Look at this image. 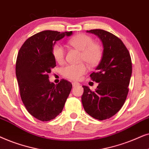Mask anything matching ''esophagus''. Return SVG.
<instances>
[{
	"label": "esophagus",
	"mask_w": 149,
	"mask_h": 149,
	"mask_svg": "<svg viewBox=\"0 0 149 149\" xmlns=\"http://www.w3.org/2000/svg\"><path fill=\"white\" fill-rule=\"evenodd\" d=\"M80 84H79L78 82H72V86H77V85H79Z\"/></svg>",
	"instance_id": "34e87169"
}]
</instances>
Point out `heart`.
Segmentation results:
<instances>
[{
  "instance_id": "obj_1",
  "label": "heart",
  "mask_w": 149,
  "mask_h": 149,
  "mask_svg": "<svg viewBox=\"0 0 149 149\" xmlns=\"http://www.w3.org/2000/svg\"><path fill=\"white\" fill-rule=\"evenodd\" d=\"M68 43L73 47L82 52L81 61L86 62L90 66L97 65L102 58V47L98 43H94L93 39L89 35H78L71 38ZM52 54L57 63H63L65 55L64 47L59 43H55L52 47ZM86 71V65L83 63L78 65H68L63 68L62 74L65 78L70 80H78L82 78Z\"/></svg>"
}]
</instances>
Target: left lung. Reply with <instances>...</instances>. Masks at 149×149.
Returning <instances> with one entry per match:
<instances>
[{
    "instance_id": "obj_1",
    "label": "left lung",
    "mask_w": 149,
    "mask_h": 149,
    "mask_svg": "<svg viewBox=\"0 0 149 149\" xmlns=\"http://www.w3.org/2000/svg\"><path fill=\"white\" fill-rule=\"evenodd\" d=\"M87 33L101 39L104 53L96 71L90 75L91 80L99 85L95 91L82 86V102L87 114L103 120L116 114L125 102L132 73V59L123 41L112 33L102 29Z\"/></svg>"
}]
</instances>
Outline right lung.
Wrapping results in <instances>:
<instances>
[{
    "instance_id": "add662e5",
    "label": "right lung",
    "mask_w": 149,
    "mask_h": 149,
    "mask_svg": "<svg viewBox=\"0 0 149 149\" xmlns=\"http://www.w3.org/2000/svg\"><path fill=\"white\" fill-rule=\"evenodd\" d=\"M72 31H44L27 39L19 49L15 74L19 93L25 108L32 116L48 121L62 112L72 84L61 80L58 84L49 81L48 74L56 67L52 47Z\"/></svg>"
}]
</instances>
